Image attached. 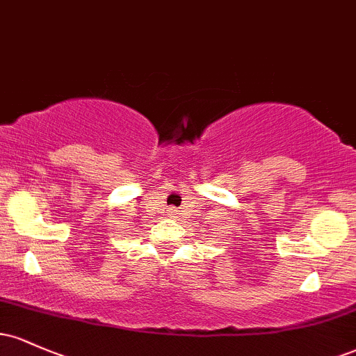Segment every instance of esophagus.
<instances>
[{
  "mask_svg": "<svg viewBox=\"0 0 356 356\" xmlns=\"http://www.w3.org/2000/svg\"><path fill=\"white\" fill-rule=\"evenodd\" d=\"M169 212H170V216H175V214H177V211H175V209H170Z\"/></svg>",
  "mask_w": 356,
  "mask_h": 356,
  "instance_id": "obj_1",
  "label": "esophagus"
}]
</instances>
